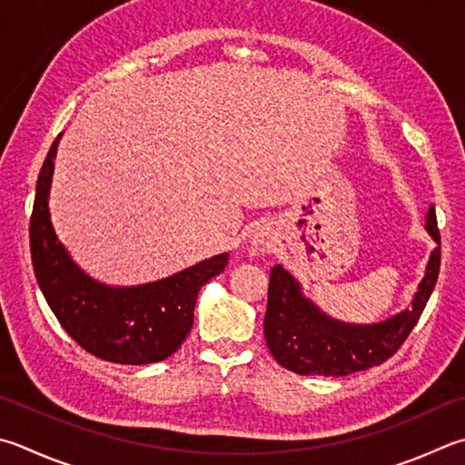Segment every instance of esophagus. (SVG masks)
Segmentation results:
<instances>
[{
  "mask_svg": "<svg viewBox=\"0 0 465 465\" xmlns=\"http://www.w3.org/2000/svg\"><path fill=\"white\" fill-rule=\"evenodd\" d=\"M272 242H274V235H272V232H270V227H266V225H258L256 230L250 233V243L260 252L270 250Z\"/></svg>",
  "mask_w": 465,
  "mask_h": 465,
  "instance_id": "esophagus-1",
  "label": "esophagus"
}]
</instances>
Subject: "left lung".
<instances>
[{
  "instance_id": "left-lung-1",
  "label": "left lung",
  "mask_w": 465,
  "mask_h": 465,
  "mask_svg": "<svg viewBox=\"0 0 465 465\" xmlns=\"http://www.w3.org/2000/svg\"><path fill=\"white\" fill-rule=\"evenodd\" d=\"M427 232L441 243L435 207L429 209ZM441 246L429 258L412 307L376 325H348L325 317L301 294L299 282L282 266L270 270L264 335L278 364L302 376H348L392 358L423 313L435 289Z\"/></svg>"
}]
</instances>
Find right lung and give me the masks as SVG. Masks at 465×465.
<instances>
[{
    "instance_id": "add662e5",
    "label": "right lung",
    "mask_w": 465,
    "mask_h": 465,
    "mask_svg": "<svg viewBox=\"0 0 465 465\" xmlns=\"http://www.w3.org/2000/svg\"><path fill=\"white\" fill-rule=\"evenodd\" d=\"M58 138L40 168L30 217V252L40 291L58 323L85 351L115 364H154L187 340L201 286L223 272L230 254L132 289L91 281L66 254L50 223L48 191Z\"/></svg>"
}]
</instances>
